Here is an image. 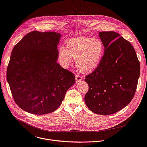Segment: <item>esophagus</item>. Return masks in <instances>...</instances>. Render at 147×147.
Wrapping results in <instances>:
<instances>
[{"label": "esophagus", "instance_id": "obj_1", "mask_svg": "<svg viewBox=\"0 0 147 147\" xmlns=\"http://www.w3.org/2000/svg\"><path fill=\"white\" fill-rule=\"evenodd\" d=\"M83 79V77L79 75H76V82H79L80 81H81Z\"/></svg>", "mask_w": 147, "mask_h": 147}]
</instances>
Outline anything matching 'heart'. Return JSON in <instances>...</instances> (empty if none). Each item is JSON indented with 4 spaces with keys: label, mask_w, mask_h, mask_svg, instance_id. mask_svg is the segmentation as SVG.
Segmentation results:
<instances>
[{
    "label": "heart",
    "mask_w": 147,
    "mask_h": 147,
    "mask_svg": "<svg viewBox=\"0 0 147 147\" xmlns=\"http://www.w3.org/2000/svg\"><path fill=\"white\" fill-rule=\"evenodd\" d=\"M105 46L98 38L80 36L69 38L65 48L60 46L58 55L65 66L75 58L76 67L84 73H90L99 65L105 53Z\"/></svg>",
    "instance_id": "1"
}]
</instances>
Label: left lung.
Returning a JSON list of instances; mask_svg holds the SVG:
<instances>
[{
    "label": "left lung",
    "instance_id": "8db88e82",
    "mask_svg": "<svg viewBox=\"0 0 147 147\" xmlns=\"http://www.w3.org/2000/svg\"><path fill=\"white\" fill-rule=\"evenodd\" d=\"M99 37L105 46L99 65L86 76L89 90L84 101L93 113L109 115L123 109L133 99L140 64L129 42L114 32H101Z\"/></svg>",
    "mask_w": 147,
    "mask_h": 147
}]
</instances>
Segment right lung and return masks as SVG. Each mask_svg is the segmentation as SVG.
Segmentation results:
<instances>
[{
  "label": "right lung",
  "mask_w": 147,
  "mask_h": 147,
  "mask_svg": "<svg viewBox=\"0 0 147 147\" xmlns=\"http://www.w3.org/2000/svg\"><path fill=\"white\" fill-rule=\"evenodd\" d=\"M61 36L34 31L13 48L6 79L15 102L26 112L42 115L55 111L75 83L74 74L57 63Z\"/></svg>",
  "instance_id": "1"
}]
</instances>
